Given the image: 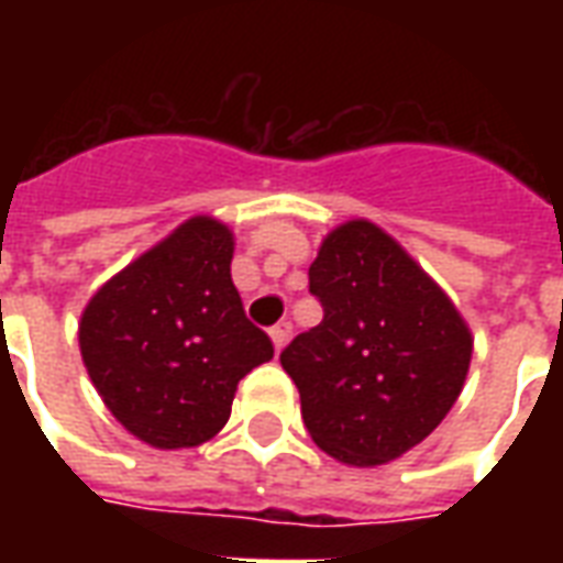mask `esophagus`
I'll return each mask as SVG.
<instances>
[{
  "instance_id": "esophagus-1",
  "label": "esophagus",
  "mask_w": 563,
  "mask_h": 563,
  "mask_svg": "<svg viewBox=\"0 0 563 563\" xmlns=\"http://www.w3.org/2000/svg\"><path fill=\"white\" fill-rule=\"evenodd\" d=\"M289 338H292V325H289V322H277V325L271 329V341H274V350H277V353L289 343Z\"/></svg>"
}]
</instances>
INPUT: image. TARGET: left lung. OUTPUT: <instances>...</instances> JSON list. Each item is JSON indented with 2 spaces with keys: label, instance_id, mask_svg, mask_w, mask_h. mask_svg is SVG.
Segmentation results:
<instances>
[{
  "label": "left lung",
  "instance_id": "left-lung-1",
  "mask_svg": "<svg viewBox=\"0 0 563 563\" xmlns=\"http://www.w3.org/2000/svg\"><path fill=\"white\" fill-rule=\"evenodd\" d=\"M325 317L280 353L313 443L353 467L419 446L459 401L473 334L431 274L371 220L331 229L310 265Z\"/></svg>",
  "mask_w": 563,
  "mask_h": 563
}]
</instances>
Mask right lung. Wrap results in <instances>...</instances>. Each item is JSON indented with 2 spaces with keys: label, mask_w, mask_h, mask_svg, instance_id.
<instances>
[{
  "label": "right lung",
  "mask_w": 563,
  "mask_h": 563,
  "mask_svg": "<svg viewBox=\"0 0 563 563\" xmlns=\"http://www.w3.org/2000/svg\"><path fill=\"white\" fill-rule=\"evenodd\" d=\"M234 232L198 213L117 271L78 322L84 367L129 434L201 446L232 416L238 383L274 358L232 283Z\"/></svg>",
  "instance_id": "1"
}]
</instances>
